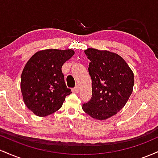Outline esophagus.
Wrapping results in <instances>:
<instances>
[{
    "label": "esophagus",
    "mask_w": 158,
    "mask_h": 158,
    "mask_svg": "<svg viewBox=\"0 0 158 158\" xmlns=\"http://www.w3.org/2000/svg\"><path fill=\"white\" fill-rule=\"evenodd\" d=\"M73 93H79V87H78V86L75 87V88H74L73 89Z\"/></svg>",
    "instance_id": "1"
}]
</instances>
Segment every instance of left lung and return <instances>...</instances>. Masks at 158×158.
<instances>
[{
    "instance_id": "1",
    "label": "left lung",
    "mask_w": 158,
    "mask_h": 158,
    "mask_svg": "<svg viewBox=\"0 0 158 158\" xmlns=\"http://www.w3.org/2000/svg\"><path fill=\"white\" fill-rule=\"evenodd\" d=\"M90 62L92 97L82 105L86 114L97 120H106L119 112L133 91L135 77L124 59L115 52L88 48Z\"/></svg>"
}]
</instances>
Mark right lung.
<instances>
[{
  "label": "right lung",
  "mask_w": 158,
  "mask_h": 158,
  "mask_svg": "<svg viewBox=\"0 0 158 158\" xmlns=\"http://www.w3.org/2000/svg\"><path fill=\"white\" fill-rule=\"evenodd\" d=\"M73 50L47 49L35 52L25 64L21 77L23 100L39 117L50 115L62 106L71 90L65 85L61 67Z\"/></svg>",
  "instance_id": "obj_1"
}]
</instances>
